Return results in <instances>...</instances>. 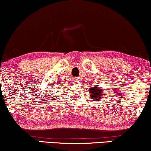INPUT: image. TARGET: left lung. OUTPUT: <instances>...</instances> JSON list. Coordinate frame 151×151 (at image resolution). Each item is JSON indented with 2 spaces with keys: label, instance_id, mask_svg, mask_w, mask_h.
I'll list each match as a JSON object with an SVG mask.
<instances>
[{
  "label": "left lung",
  "instance_id": "1",
  "mask_svg": "<svg viewBox=\"0 0 151 151\" xmlns=\"http://www.w3.org/2000/svg\"><path fill=\"white\" fill-rule=\"evenodd\" d=\"M89 91H90L92 99L99 100L100 98H101V95H103V91H101L100 88H98V87L96 86H93V88H91Z\"/></svg>",
  "mask_w": 151,
  "mask_h": 151
}]
</instances>
